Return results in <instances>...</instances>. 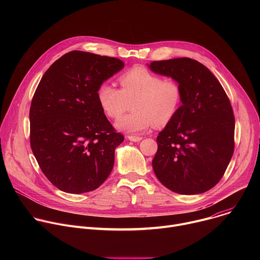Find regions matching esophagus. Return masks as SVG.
Segmentation results:
<instances>
[{"instance_id":"esophagus-1","label":"esophagus","mask_w":260,"mask_h":260,"mask_svg":"<svg viewBox=\"0 0 260 260\" xmlns=\"http://www.w3.org/2000/svg\"><path fill=\"white\" fill-rule=\"evenodd\" d=\"M127 138L132 142H140L142 140V137H136V136H128Z\"/></svg>"}]
</instances>
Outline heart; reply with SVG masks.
Segmentation results:
<instances>
[{"mask_svg":"<svg viewBox=\"0 0 260 260\" xmlns=\"http://www.w3.org/2000/svg\"><path fill=\"white\" fill-rule=\"evenodd\" d=\"M120 89L109 82L100 84L98 102L104 113L117 118L133 105V113L117 119L115 127L138 135L155 126L171 122L179 112L183 88L176 79H164L145 68H134L119 77Z\"/></svg>","mask_w":260,"mask_h":260,"instance_id":"b5f03b06","label":"heart"}]
</instances>
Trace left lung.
<instances>
[{"label": "left lung", "mask_w": 260, "mask_h": 260, "mask_svg": "<svg viewBox=\"0 0 260 260\" xmlns=\"http://www.w3.org/2000/svg\"><path fill=\"white\" fill-rule=\"evenodd\" d=\"M149 68L176 79L183 88L179 112L156 138L154 173L174 192H206L223 177L234 154L235 116L230 99L211 71L198 60H157Z\"/></svg>", "instance_id": "obj_1"}]
</instances>
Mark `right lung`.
<instances>
[{"label": "right lung", "mask_w": 260, "mask_h": 260, "mask_svg": "<svg viewBox=\"0 0 260 260\" xmlns=\"http://www.w3.org/2000/svg\"><path fill=\"white\" fill-rule=\"evenodd\" d=\"M123 67L119 58L74 50L55 60L37 87L29 109L30 148L59 190L92 191L112 171L124 137L107 119L96 90Z\"/></svg>", "instance_id": "1"}]
</instances>
